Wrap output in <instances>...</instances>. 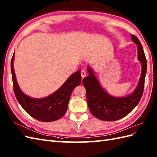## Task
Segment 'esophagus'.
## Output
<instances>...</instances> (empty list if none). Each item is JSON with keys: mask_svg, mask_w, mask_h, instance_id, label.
I'll return each mask as SVG.
<instances>
[{"mask_svg": "<svg viewBox=\"0 0 157 157\" xmlns=\"http://www.w3.org/2000/svg\"><path fill=\"white\" fill-rule=\"evenodd\" d=\"M86 71H85V70H82V71H81V76H82V79L86 77Z\"/></svg>", "mask_w": 157, "mask_h": 157, "instance_id": "1", "label": "esophagus"}]
</instances>
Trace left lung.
Listing matches in <instances>:
<instances>
[{"label":"left lung","mask_w":157,"mask_h":157,"mask_svg":"<svg viewBox=\"0 0 157 157\" xmlns=\"http://www.w3.org/2000/svg\"><path fill=\"white\" fill-rule=\"evenodd\" d=\"M132 41L136 44L138 59L140 62L142 71L138 85L133 92L124 97L110 95L98 81L92 69L87 65L88 76L83 79L86 90V98L90 112L97 118L104 121H114L128 115L135 108L143 96L147 63L144 50L138 39L131 35Z\"/></svg>","instance_id":"obj_1"}]
</instances>
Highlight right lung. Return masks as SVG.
I'll list each match as a JSON object with an SVG mask.
<instances>
[{"instance_id": "obj_1", "label": "right lung", "mask_w": 157, "mask_h": 157, "mask_svg": "<svg viewBox=\"0 0 157 157\" xmlns=\"http://www.w3.org/2000/svg\"><path fill=\"white\" fill-rule=\"evenodd\" d=\"M14 53L11 59V73L14 92L24 110L35 119L41 122H53L61 118L67 110L73 90L82 82L81 70L71 74L59 89L43 98H33L25 94L18 84L14 70Z\"/></svg>"}]
</instances>
